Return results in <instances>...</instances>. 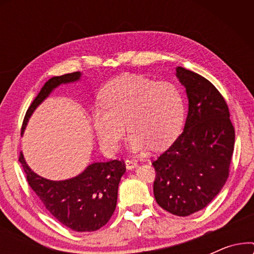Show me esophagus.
Instances as JSON below:
<instances>
[{
    "label": "esophagus",
    "instance_id": "1",
    "mask_svg": "<svg viewBox=\"0 0 254 254\" xmlns=\"http://www.w3.org/2000/svg\"><path fill=\"white\" fill-rule=\"evenodd\" d=\"M125 163H126V168L128 170H131V169L136 168V165H137L136 159H134V158H127L126 162H125Z\"/></svg>",
    "mask_w": 254,
    "mask_h": 254
}]
</instances>
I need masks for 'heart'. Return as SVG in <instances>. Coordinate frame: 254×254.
Segmentation results:
<instances>
[{
  "instance_id": "b5f03b06",
  "label": "heart",
  "mask_w": 254,
  "mask_h": 254,
  "mask_svg": "<svg viewBox=\"0 0 254 254\" xmlns=\"http://www.w3.org/2000/svg\"><path fill=\"white\" fill-rule=\"evenodd\" d=\"M104 105L92 112L93 127L107 151L117 150L125 134V124L134 151L148 145L159 150L169 147L182 128L185 104L172 82H155L143 76H124L102 92Z\"/></svg>"
}]
</instances>
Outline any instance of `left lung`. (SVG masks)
<instances>
[{"label":"left lung","mask_w":254,"mask_h":254,"mask_svg":"<svg viewBox=\"0 0 254 254\" xmlns=\"http://www.w3.org/2000/svg\"><path fill=\"white\" fill-rule=\"evenodd\" d=\"M186 88L189 114L184 131L152 162L154 195L163 209L189 216L220 193L230 172L235 128L223 96L196 72L177 68Z\"/></svg>","instance_id":"obj_1"}]
</instances>
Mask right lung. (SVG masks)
Wrapping results in <instances>:
<instances>
[{
    "mask_svg": "<svg viewBox=\"0 0 254 254\" xmlns=\"http://www.w3.org/2000/svg\"><path fill=\"white\" fill-rule=\"evenodd\" d=\"M79 77L81 72L75 71L48 79L27 109L22 131L31 114L52 90L64 83L77 81ZM19 162L26 173L30 187L61 224L74 231L89 232L98 230L110 221L116 210L118 186L126 171L123 159L93 163L81 175L62 182L45 179L34 173L27 166L22 152Z\"/></svg>",
    "mask_w": 254,
    "mask_h": 254,
    "instance_id": "1",
    "label": "right lung"
}]
</instances>
